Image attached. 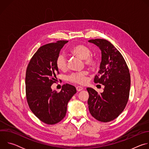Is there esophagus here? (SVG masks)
<instances>
[{
  "instance_id": "1",
  "label": "esophagus",
  "mask_w": 149,
  "mask_h": 149,
  "mask_svg": "<svg viewBox=\"0 0 149 149\" xmlns=\"http://www.w3.org/2000/svg\"><path fill=\"white\" fill-rule=\"evenodd\" d=\"M76 89H77V91H82V90H84V88L82 87H80V86H77V87H76Z\"/></svg>"
}]
</instances>
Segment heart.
<instances>
[{
    "label": "heart",
    "mask_w": 149,
    "mask_h": 149,
    "mask_svg": "<svg viewBox=\"0 0 149 149\" xmlns=\"http://www.w3.org/2000/svg\"><path fill=\"white\" fill-rule=\"evenodd\" d=\"M71 52L74 55L84 60V63L89 67H95L97 65V60L95 58L91 56L90 49L84 45H77L72 48ZM56 64L57 68L62 71L65 70L67 68V61L65 56L60 54L56 58ZM88 72L86 71L80 72L72 73L68 77V79L71 82L78 84H85L87 81Z\"/></svg>",
    "instance_id": "heart-1"
}]
</instances>
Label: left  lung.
Here are the masks:
<instances>
[{"label": "left lung", "mask_w": 149, "mask_h": 149, "mask_svg": "<svg viewBox=\"0 0 149 149\" xmlns=\"http://www.w3.org/2000/svg\"><path fill=\"white\" fill-rule=\"evenodd\" d=\"M101 51V62L94 82L104 86L98 94L92 88H87L88 104L93 117L102 122H109L116 118L124 110L129 100L130 75L121 53L109 41L103 39L88 40Z\"/></svg>", "instance_id": "1"}]
</instances>
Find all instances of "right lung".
Segmentation results:
<instances>
[{
    "instance_id": "1",
    "label": "right lung",
    "mask_w": 149,
    "mask_h": 149,
    "mask_svg": "<svg viewBox=\"0 0 149 149\" xmlns=\"http://www.w3.org/2000/svg\"><path fill=\"white\" fill-rule=\"evenodd\" d=\"M68 40H59L40 47L31 59L25 78L26 99L32 113L42 122L55 124L66 115L67 104L77 93L72 85H63L59 93L52 90L59 73L56 59Z\"/></svg>"
}]
</instances>
